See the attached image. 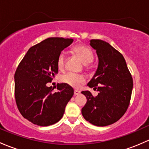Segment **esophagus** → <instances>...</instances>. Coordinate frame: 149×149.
Listing matches in <instances>:
<instances>
[{"label": "esophagus", "mask_w": 149, "mask_h": 149, "mask_svg": "<svg viewBox=\"0 0 149 149\" xmlns=\"http://www.w3.org/2000/svg\"><path fill=\"white\" fill-rule=\"evenodd\" d=\"M81 93V92H80V91H79V90H74V95H79V93Z\"/></svg>", "instance_id": "obj_1"}]
</instances>
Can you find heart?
Returning <instances> with one entry per match:
<instances>
[{"label":"heart","mask_w":149,"mask_h":149,"mask_svg":"<svg viewBox=\"0 0 149 149\" xmlns=\"http://www.w3.org/2000/svg\"><path fill=\"white\" fill-rule=\"evenodd\" d=\"M73 51L79 56L84 63H90L93 61V51L89 47L85 46V45H77V46L73 47ZM65 55L63 52H61L58 56L56 65L59 70H63L65 68ZM61 81L73 88H78L82 83H84V78L81 75L69 72V73L63 75L61 77Z\"/></svg>","instance_id":"obj_1"}]
</instances>
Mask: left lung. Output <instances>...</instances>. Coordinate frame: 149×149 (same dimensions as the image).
<instances>
[{
	"label": "left lung",
	"instance_id": "left-lung-1",
	"mask_svg": "<svg viewBox=\"0 0 149 149\" xmlns=\"http://www.w3.org/2000/svg\"><path fill=\"white\" fill-rule=\"evenodd\" d=\"M90 45L96 50L98 66L88 86L98 91L93 96L82 91L87 102L81 109L86 120L97 126L115 123L124 115L131 101L133 79L123 55L109 43L92 39Z\"/></svg>",
	"mask_w": 149,
	"mask_h": 149
}]
</instances>
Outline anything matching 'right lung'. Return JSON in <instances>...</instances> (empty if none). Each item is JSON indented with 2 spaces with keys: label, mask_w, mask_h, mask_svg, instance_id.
<instances>
[{
  "label": "right lung",
  "mask_w": 149,
  "mask_h": 149,
  "mask_svg": "<svg viewBox=\"0 0 149 149\" xmlns=\"http://www.w3.org/2000/svg\"><path fill=\"white\" fill-rule=\"evenodd\" d=\"M72 38H48L31 47L15 70V99L21 115L31 123L48 126L59 121L73 89L57 84L58 92L48 86L58 71L56 61Z\"/></svg>",
  "instance_id": "1"
}]
</instances>
